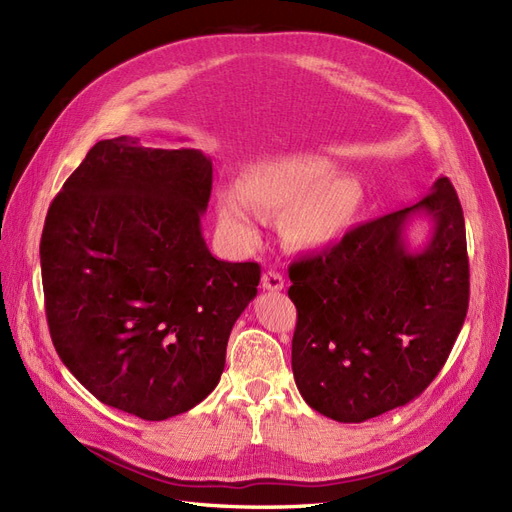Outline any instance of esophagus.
Here are the masks:
<instances>
[{
	"mask_svg": "<svg viewBox=\"0 0 512 512\" xmlns=\"http://www.w3.org/2000/svg\"><path fill=\"white\" fill-rule=\"evenodd\" d=\"M261 285H263V289H268V291H280L285 287V278L280 272L268 270L266 274L261 276Z\"/></svg>",
	"mask_w": 512,
	"mask_h": 512,
	"instance_id": "esophagus-1",
	"label": "esophagus"
}]
</instances>
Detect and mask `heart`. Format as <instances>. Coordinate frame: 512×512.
<instances>
[{
    "label": "heart",
    "instance_id": "1",
    "mask_svg": "<svg viewBox=\"0 0 512 512\" xmlns=\"http://www.w3.org/2000/svg\"><path fill=\"white\" fill-rule=\"evenodd\" d=\"M359 185L336 178L332 163L317 155H287L255 163L242 187L217 195L225 236L242 249L259 242V211L283 217L289 212V238L304 249H325L353 227L361 210Z\"/></svg>",
    "mask_w": 512,
    "mask_h": 512
}]
</instances>
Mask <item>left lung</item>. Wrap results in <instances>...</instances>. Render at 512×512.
Masks as SVG:
<instances>
[{
	"instance_id": "obj_1",
	"label": "left lung",
	"mask_w": 512,
	"mask_h": 512,
	"mask_svg": "<svg viewBox=\"0 0 512 512\" xmlns=\"http://www.w3.org/2000/svg\"><path fill=\"white\" fill-rule=\"evenodd\" d=\"M415 213L435 229L412 254L403 227ZM289 278L298 308L291 368L310 408L361 423L419 398L447 361L470 300L464 210L451 180L293 261Z\"/></svg>"
}]
</instances>
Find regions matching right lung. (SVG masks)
Here are the masks:
<instances>
[{
    "label": "right lung",
    "instance_id": "obj_1",
    "mask_svg": "<svg viewBox=\"0 0 512 512\" xmlns=\"http://www.w3.org/2000/svg\"><path fill=\"white\" fill-rule=\"evenodd\" d=\"M210 191L202 151L121 136L97 142L48 208V329L65 368L106 406L163 421L219 383L261 268L208 251Z\"/></svg>",
    "mask_w": 512,
    "mask_h": 512
}]
</instances>
